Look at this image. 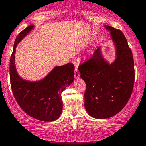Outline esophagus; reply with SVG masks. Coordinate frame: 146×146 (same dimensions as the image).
<instances>
[{
	"label": "esophagus",
	"mask_w": 146,
	"mask_h": 146,
	"mask_svg": "<svg viewBox=\"0 0 146 146\" xmlns=\"http://www.w3.org/2000/svg\"><path fill=\"white\" fill-rule=\"evenodd\" d=\"M74 74H75V78H76V79H78V78H80V74L79 71H78V70L77 68L75 69Z\"/></svg>",
	"instance_id": "obj_1"
}]
</instances>
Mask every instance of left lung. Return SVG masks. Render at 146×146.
<instances>
[{
    "label": "left lung",
    "mask_w": 146,
    "mask_h": 146,
    "mask_svg": "<svg viewBox=\"0 0 146 146\" xmlns=\"http://www.w3.org/2000/svg\"><path fill=\"white\" fill-rule=\"evenodd\" d=\"M115 48V59L110 64L99 47L90 59L78 68L86 83L85 108L91 117L106 119L115 115L128 102L134 83L132 52L120 30L105 25Z\"/></svg>",
    "instance_id": "8db88e82"
}]
</instances>
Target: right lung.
Segmentation results:
<instances>
[{"mask_svg": "<svg viewBox=\"0 0 146 146\" xmlns=\"http://www.w3.org/2000/svg\"><path fill=\"white\" fill-rule=\"evenodd\" d=\"M34 28L29 25L17 36L10 61V77L12 92L18 104L31 117L52 122L60 117L63 109L62 92L74 80V66L71 63L55 66L45 78L37 81L21 78L15 66L16 47Z\"/></svg>", "mask_w": 146, "mask_h": 146, "instance_id": "add662e5", "label": "right lung"}]
</instances>
